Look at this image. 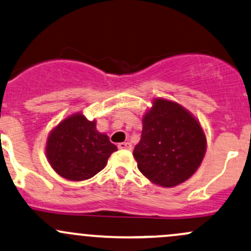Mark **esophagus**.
Masks as SVG:
<instances>
[{"label":"esophagus","instance_id":"obj_1","mask_svg":"<svg viewBox=\"0 0 251 251\" xmlns=\"http://www.w3.org/2000/svg\"><path fill=\"white\" fill-rule=\"evenodd\" d=\"M118 148L125 149V150H131L132 145H131V143H128V142H123V143H119V144H118Z\"/></svg>","mask_w":251,"mask_h":251}]
</instances>
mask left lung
I'll list each match as a JSON object with an SVG mask.
<instances>
[{"label":"left lung","instance_id":"left-lung-1","mask_svg":"<svg viewBox=\"0 0 251 251\" xmlns=\"http://www.w3.org/2000/svg\"><path fill=\"white\" fill-rule=\"evenodd\" d=\"M206 152V136L197 118L174 101L157 98L143 117L137 166L152 183L173 187L198 170Z\"/></svg>","mask_w":251,"mask_h":251}]
</instances>
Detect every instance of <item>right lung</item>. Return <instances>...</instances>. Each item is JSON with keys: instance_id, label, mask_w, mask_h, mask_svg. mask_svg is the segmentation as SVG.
I'll list each match as a JSON object with an SVG mask.
<instances>
[{"instance_id": "right-lung-1", "label": "right lung", "mask_w": 251, "mask_h": 251, "mask_svg": "<svg viewBox=\"0 0 251 251\" xmlns=\"http://www.w3.org/2000/svg\"><path fill=\"white\" fill-rule=\"evenodd\" d=\"M45 150L57 174L70 181H83L101 172L118 149L107 134L96 130L95 120L75 113L50 132Z\"/></svg>"}]
</instances>
